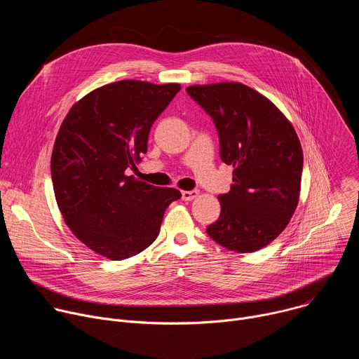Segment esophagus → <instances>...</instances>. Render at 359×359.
<instances>
[{
    "mask_svg": "<svg viewBox=\"0 0 359 359\" xmlns=\"http://www.w3.org/2000/svg\"><path fill=\"white\" fill-rule=\"evenodd\" d=\"M198 196V190H183L182 191V198L186 201H190Z\"/></svg>",
    "mask_w": 359,
    "mask_h": 359,
    "instance_id": "esophagus-1",
    "label": "esophagus"
}]
</instances>
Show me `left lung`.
<instances>
[{"mask_svg": "<svg viewBox=\"0 0 359 359\" xmlns=\"http://www.w3.org/2000/svg\"><path fill=\"white\" fill-rule=\"evenodd\" d=\"M187 93L215 121L220 158L233 166V187L219 196L220 217L208 234L237 252L270 244L290 223L301 191L302 149L287 116L240 82L191 85Z\"/></svg>", "mask_w": 359, "mask_h": 359, "instance_id": "left-lung-1", "label": "left lung"}]
</instances>
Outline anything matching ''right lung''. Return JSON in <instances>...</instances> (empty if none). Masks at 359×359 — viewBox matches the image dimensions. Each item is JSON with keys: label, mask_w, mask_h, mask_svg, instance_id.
Here are the masks:
<instances>
[{"label": "right lung", "mask_w": 359, "mask_h": 359, "mask_svg": "<svg viewBox=\"0 0 359 359\" xmlns=\"http://www.w3.org/2000/svg\"><path fill=\"white\" fill-rule=\"evenodd\" d=\"M180 90L125 79L93 89L67 114L50 156L54 193L72 234L92 251L125 260L159 236L182 197L128 175L147 151L150 128Z\"/></svg>", "instance_id": "add662e5"}]
</instances>
